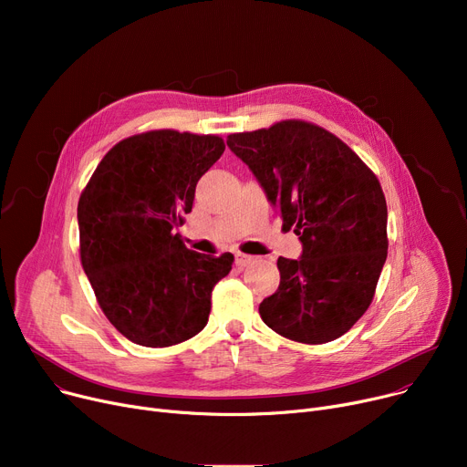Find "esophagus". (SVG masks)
Here are the masks:
<instances>
[{
    "label": "esophagus",
    "instance_id": "esophagus-1",
    "mask_svg": "<svg viewBox=\"0 0 467 467\" xmlns=\"http://www.w3.org/2000/svg\"><path fill=\"white\" fill-rule=\"evenodd\" d=\"M255 261L254 255H246V254H236V266L238 268H246L248 265H252Z\"/></svg>",
    "mask_w": 467,
    "mask_h": 467
}]
</instances>
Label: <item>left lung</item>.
<instances>
[{"label":"left lung","mask_w":467,"mask_h":467,"mask_svg":"<svg viewBox=\"0 0 467 467\" xmlns=\"http://www.w3.org/2000/svg\"><path fill=\"white\" fill-rule=\"evenodd\" d=\"M278 210L282 229L303 244L299 259H278L280 285L259 305L278 335L324 345L369 308L388 255L382 187L350 147L306 120L227 138Z\"/></svg>","instance_id":"8db88e82"}]
</instances>
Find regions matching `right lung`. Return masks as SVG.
<instances>
[{"label":"right lung","mask_w":467,"mask_h":467,"mask_svg":"<svg viewBox=\"0 0 467 467\" xmlns=\"http://www.w3.org/2000/svg\"><path fill=\"white\" fill-rule=\"evenodd\" d=\"M223 151L213 134L141 132L111 147L79 196L83 271L108 320L136 345H178L208 324L212 289L234 255L187 250L174 229Z\"/></svg>","instance_id":"obj_1"}]
</instances>
